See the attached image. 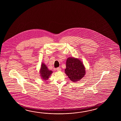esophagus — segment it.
I'll return each instance as SVG.
<instances>
[{
	"label": "esophagus",
	"instance_id": "obj_1",
	"mask_svg": "<svg viewBox=\"0 0 121 121\" xmlns=\"http://www.w3.org/2000/svg\"><path fill=\"white\" fill-rule=\"evenodd\" d=\"M56 69H57V71H60L61 70V68L60 67H57Z\"/></svg>",
	"mask_w": 121,
	"mask_h": 121
}]
</instances>
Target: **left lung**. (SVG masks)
I'll return each instance as SVG.
<instances>
[{"label": "left lung", "mask_w": 121, "mask_h": 121, "mask_svg": "<svg viewBox=\"0 0 121 121\" xmlns=\"http://www.w3.org/2000/svg\"><path fill=\"white\" fill-rule=\"evenodd\" d=\"M85 69L84 64L79 59L73 57L67 59L65 73L72 82H77L84 77Z\"/></svg>", "instance_id": "8db88e82"}]
</instances>
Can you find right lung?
I'll use <instances>...</instances> for the list:
<instances>
[{
	"label": "right lung",
	"instance_id": "obj_1",
	"mask_svg": "<svg viewBox=\"0 0 121 121\" xmlns=\"http://www.w3.org/2000/svg\"><path fill=\"white\" fill-rule=\"evenodd\" d=\"M39 72L41 79L43 80H47L52 74L53 71L49 70L46 65L43 63H42Z\"/></svg>",
	"mask_w": 121,
	"mask_h": 121
}]
</instances>
